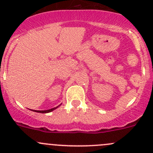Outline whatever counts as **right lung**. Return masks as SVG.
<instances>
[{"instance_id":"obj_1","label":"right lung","mask_w":153,"mask_h":153,"mask_svg":"<svg viewBox=\"0 0 153 153\" xmlns=\"http://www.w3.org/2000/svg\"><path fill=\"white\" fill-rule=\"evenodd\" d=\"M59 106H56V107H55V108H52V109H48V110H32V111H34V112H40V113H48V112H52V111L55 110V109H56V108H58Z\"/></svg>"}]
</instances>
